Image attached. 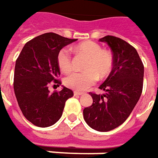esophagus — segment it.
Returning <instances> with one entry per match:
<instances>
[{"instance_id": "esophagus-1", "label": "esophagus", "mask_w": 158, "mask_h": 158, "mask_svg": "<svg viewBox=\"0 0 158 158\" xmlns=\"http://www.w3.org/2000/svg\"><path fill=\"white\" fill-rule=\"evenodd\" d=\"M83 93L79 92V91H74V95H82Z\"/></svg>"}]
</instances>
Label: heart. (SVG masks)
<instances>
[{
  "label": "heart",
  "instance_id": "b5f03b06",
  "mask_svg": "<svg viewBox=\"0 0 158 158\" xmlns=\"http://www.w3.org/2000/svg\"><path fill=\"white\" fill-rule=\"evenodd\" d=\"M76 50L88 58L84 66L85 72L68 74L64 79V84L72 89L82 91L94 85L98 77L100 79L106 77L111 71L113 59L110 52L102 50L101 46L93 41L80 43L76 47ZM57 64L64 73L72 71V56L69 48H64L58 52Z\"/></svg>",
  "mask_w": 158,
  "mask_h": 158
}]
</instances>
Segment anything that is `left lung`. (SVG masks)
<instances>
[{
    "instance_id": "left-lung-1",
    "label": "left lung",
    "mask_w": 158,
    "mask_h": 158,
    "mask_svg": "<svg viewBox=\"0 0 158 158\" xmlns=\"http://www.w3.org/2000/svg\"><path fill=\"white\" fill-rule=\"evenodd\" d=\"M113 53V68L99 86L105 94L90 93L93 104L83 110L89 127L99 132H108L122 125L130 116L141 97L144 66L133 46L122 39L108 35L100 39Z\"/></svg>"
}]
</instances>
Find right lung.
I'll list each match as a JSON object with an SVG mask.
<instances>
[{
  "mask_svg": "<svg viewBox=\"0 0 158 158\" xmlns=\"http://www.w3.org/2000/svg\"><path fill=\"white\" fill-rule=\"evenodd\" d=\"M54 32L37 36L24 45L15 65L14 91L19 108L28 121L39 127L56 124L62 117L65 102L73 92L63 87L50 93V83L61 85L57 54L76 41Z\"/></svg>",
  "mask_w": 158,
  "mask_h": 158,
  "instance_id": "right-lung-1",
  "label": "right lung"
}]
</instances>
